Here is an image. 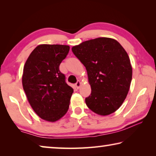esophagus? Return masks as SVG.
<instances>
[{
	"label": "esophagus",
	"mask_w": 156,
	"mask_h": 156,
	"mask_svg": "<svg viewBox=\"0 0 156 156\" xmlns=\"http://www.w3.org/2000/svg\"><path fill=\"white\" fill-rule=\"evenodd\" d=\"M75 86H76V89H79V88H80V86H81V82H80V81H78L77 83H76Z\"/></svg>",
	"instance_id": "34e87169"
}]
</instances>
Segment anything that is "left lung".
<instances>
[{
    "label": "left lung",
    "instance_id": "1",
    "mask_svg": "<svg viewBox=\"0 0 156 156\" xmlns=\"http://www.w3.org/2000/svg\"><path fill=\"white\" fill-rule=\"evenodd\" d=\"M87 72L91 93L87 106L100 115L114 113L122 105L130 89L132 67L127 53L113 38L101 37L72 47Z\"/></svg>",
    "mask_w": 156,
    "mask_h": 156
}]
</instances>
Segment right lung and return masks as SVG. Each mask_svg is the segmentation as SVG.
Instances as JSON below:
<instances>
[{"mask_svg": "<svg viewBox=\"0 0 156 156\" xmlns=\"http://www.w3.org/2000/svg\"><path fill=\"white\" fill-rule=\"evenodd\" d=\"M69 48L63 44H39L23 67V87L29 103L39 117L48 122L60 120L69 107L73 89L59 70Z\"/></svg>", "mask_w": 156, "mask_h": 156, "instance_id": "add662e5", "label": "right lung"}]
</instances>
